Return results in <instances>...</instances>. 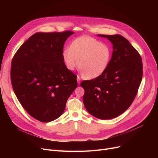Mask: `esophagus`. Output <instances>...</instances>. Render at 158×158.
Segmentation results:
<instances>
[{
	"label": "esophagus",
	"mask_w": 158,
	"mask_h": 158,
	"mask_svg": "<svg viewBox=\"0 0 158 158\" xmlns=\"http://www.w3.org/2000/svg\"><path fill=\"white\" fill-rule=\"evenodd\" d=\"M77 82H78V84H80V82H81V78L79 76L77 77Z\"/></svg>",
	"instance_id": "obj_1"
}]
</instances>
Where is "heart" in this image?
I'll list each match as a JSON object with an SVG mask.
<instances>
[{
	"instance_id": "heart-1",
	"label": "heart",
	"mask_w": 158,
	"mask_h": 158,
	"mask_svg": "<svg viewBox=\"0 0 158 158\" xmlns=\"http://www.w3.org/2000/svg\"><path fill=\"white\" fill-rule=\"evenodd\" d=\"M110 47L89 36H81L72 41L70 48L63 52L64 63L70 70L79 64L82 75L94 79L103 73L111 60Z\"/></svg>"
}]
</instances>
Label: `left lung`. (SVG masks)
<instances>
[{
  "label": "left lung",
  "mask_w": 158,
  "mask_h": 158,
  "mask_svg": "<svg viewBox=\"0 0 158 158\" xmlns=\"http://www.w3.org/2000/svg\"><path fill=\"white\" fill-rule=\"evenodd\" d=\"M113 44L109 65L98 77L84 81L83 102L86 110L102 120L118 117L126 111L138 93L143 76L139 52L120 35H104Z\"/></svg>",
  "instance_id": "left-lung-1"
}]
</instances>
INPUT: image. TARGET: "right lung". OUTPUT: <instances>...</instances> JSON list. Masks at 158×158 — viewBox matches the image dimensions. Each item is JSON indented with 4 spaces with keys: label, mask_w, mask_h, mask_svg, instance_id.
Masks as SVG:
<instances>
[{
    "label": "right lung",
    "mask_w": 158,
    "mask_h": 158,
    "mask_svg": "<svg viewBox=\"0 0 158 158\" xmlns=\"http://www.w3.org/2000/svg\"><path fill=\"white\" fill-rule=\"evenodd\" d=\"M72 34L70 31L36 32L12 59L14 92L27 113L41 122L60 117L77 88V76L66 68L63 57L64 44Z\"/></svg>",
    "instance_id": "right-lung-1"
}]
</instances>
